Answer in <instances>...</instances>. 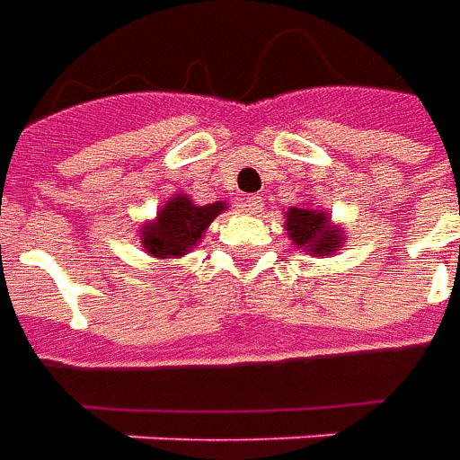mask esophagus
<instances>
[{"instance_id": "34e87169", "label": "esophagus", "mask_w": 460, "mask_h": 460, "mask_svg": "<svg viewBox=\"0 0 460 460\" xmlns=\"http://www.w3.org/2000/svg\"><path fill=\"white\" fill-rule=\"evenodd\" d=\"M259 204H261V199L256 197V194H246V197H241L239 199L241 211H256L259 209Z\"/></svg>"}]
</instances>
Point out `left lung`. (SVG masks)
I'll use <instances>...</instances> for the list:
<instances>
[{
    "label": "left lung",
    "mask_w": 460,
    "mask_h": 460,
    "mask_svg": "<svg viewBox=\"0 0 460 460\" xmlns=\"http://www.w3.org/2000/svg\"><path fill=\"white\" fill-rule=\"evenodd\" d=\"M286 229L290 241L303 249L308 246L313 253H332L342 243V234L328 226V214H318L313 209H293L286 214Z\"/></svg>",
    "instance_id": "1"
}]
</instances>
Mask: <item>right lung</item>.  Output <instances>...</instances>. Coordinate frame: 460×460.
<instances>
[{"mask_svg":"<svg viewBox=\"0 0 460 460\" xmlns=\"http://www.w3.org/2000/svg\"><path fill=\"white\" fill-rule=\"evenodd\" d=\"M221 209H226L221 201L197 207L190 197H174L167 201V207H162L157 221L145 226L142 246L155 259L181 256L201 239V234L217 219Z\"/></svg>","mask_w":460,"mask_h":460,"instance_id":"1","label":"right lung"}]
</instances>
